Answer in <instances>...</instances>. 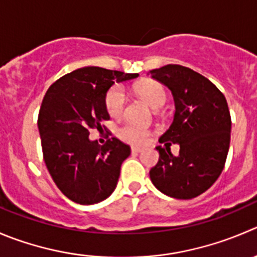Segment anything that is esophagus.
Listing matches in <instances>:
<instances>
[{"label":"esophagus","instance_id":"34e87169","mask_svg":"<svg viewBox=\"0 0 257 257\" xmlns=\"http://www.w3.org/2000/svg\"><path fill=\"white\" fill-rule=\"evenodd\" d=\"M131 153L139 154V153H141V149L140 148H131Z\"/></svg>","mask_w":257,"mask_h":257}]
</instances>
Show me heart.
<instances>
[{"label":"heart","mask_w":257,"mask_h":257,"mask_svg":"<svg viewBox=\"0 0 257 257\" xmlns=\"http://www.w3.org/2000/svg\"><path fill=\"white\" fill-rule=\"evenodd\" d=\"M135 93L140 98L148 102L153 108H160L167 102V90L160 83L154 82V80H145L134 87ZM126 106V96L123 93V89L118 85H114L108 90L106 96V107L107 111L111 116L117 117L123 112ZM117 135L122 141L131 145L141 146L148 143L150 138V131L145 127L138 126L134 123H124L117 131Z\"/></svg>","instance_id":"b5f03b06"}]
</instances>
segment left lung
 <instances>
[{"mask_svg":"<svg viewBox=\"0 0 257 257\" xmlns=\"http://www.w3.org/2000/svg\"><path fill=\"white\" fill-rule=\"evenodd\" d=\"M172 90L175 114L156 146L159 161L150 170L153 184L177 199H192L206 192L221 175L231 140V114L221 90L187 67L168 64L149 72ZM172 143H179L173 156Z\"/></svg>","mask_w":257,"mask_h":257,"instance_id":"left-lung-1","label":"left lung"}]
</instances>
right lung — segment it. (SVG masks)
<instances>
[{
  "mask_svg": "<svg viewBox=\"0 0 257 257\" xmlns=\"http://www.w3.org/2000/svg\"><path fill=\"white\" fill-rule=\"evenodd\" d=\"M138 77L85 67L63 75L46 90L38 117L44 161L60 192L75 203H98L116 188L130 146L117 138L101 146L89 140V130H102L101 122L109 119V88Z\"/></svg>",
  "mask_w": 257,
  "mask_h": 257,
  "instance_id": "right-lung-1",
  "label": "right lung"
}]
</instances>
